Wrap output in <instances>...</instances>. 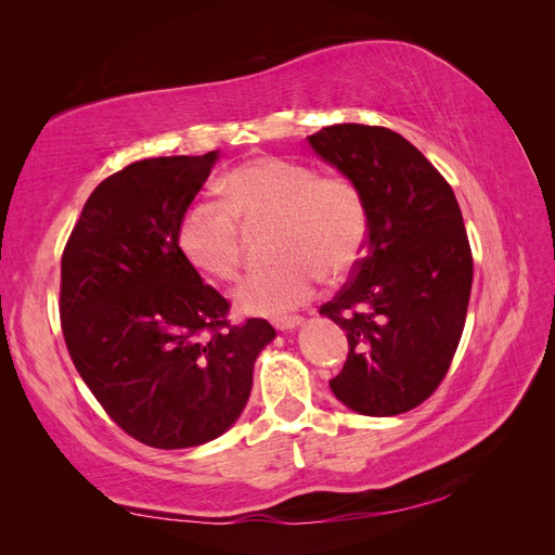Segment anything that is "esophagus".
Here are the masks:
<instances>
[{
  "label": "esophagus",
  "mask_w": 555,
  "mask_h": 555,
  "mask_svg": "<svg viewBox=\"0 0 555 555\" xmlns=\"http://www.w3.org/2000/svg\"><path fill=\"white\" fill-rule=\"evenodd\" d=\"M304 324V317H282V319H273V326L278 331H289Z\"/></svg>",
  "instance_id": "1"
}]
</instances>
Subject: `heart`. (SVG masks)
Here are the masks:
<instances>
[{
    "mask_svg": "<svg viewBox=\"0 0 555 555\" xmlns=\"http://www.w3.org/2000/svg\"><path fill=\"white\" fill-rule=\"evenodd\" d=\"M222 201H194L178 222L188 261L220 282L241 275L243 229L275 224L278 263L251 273L236 292L249 314H284L314 298L322 280H345L367 243V206L357 180L319 173L287 157H257L229 171Z\"/></svg>",
    "mask_w": 555,
    "mask_h": 555,
    "instance_id": "b5f03b06",
    "label": "heart"
}]
</instances>
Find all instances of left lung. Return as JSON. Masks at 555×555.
<instances>
[{"label":"left lung","mask_w":555,"mask_h":555,"mask_svg":"<svg viewBox=\"0 0 555 555\" xmlns=\"http://www.w3.org/2000/svg\"><path fill=\"white\" fill-rule=\"evenodd\" d=\"M308 141L357 180L367 206L363 257L319 308L349 345L328 384L359 414L410 412L444 379L465 326L473 249L459 201L442 173L386 127L331 125Z\"/></svg>","instance_id":"1"}]
</instances>
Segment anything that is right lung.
I'll list each match as a JSON object with an SVG mask.
<instances>
[{
    "instance_id": "right-lung-1",
    "label": "right lung",
    "mask_w": 555,
    "mask_h": 555,
    "mask_svg": "<svg viewBox=\"0 0 555 555\" xmlns=\"http://www.w3.org/2000/svg\"><path fill=\"white\" fill-rule=\"evenodd\" d=\"M217 153L125 166L90 194L62 251L60 322L82 382L113 422L155 449L210 442L236 422L266 319L229 300L178 247V222Z\"/></svg>"
}]
</instances>
